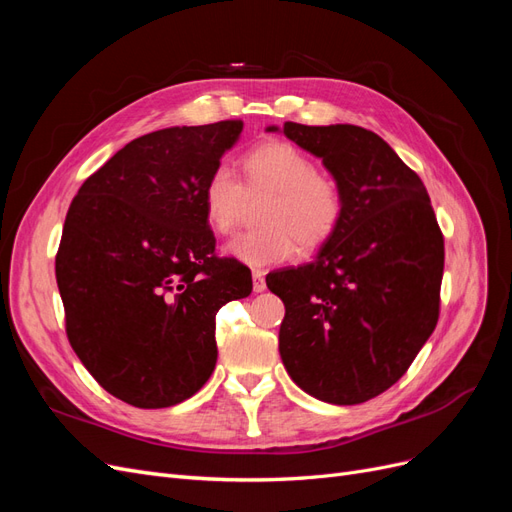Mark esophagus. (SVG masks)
<instances>
[{
  "label": "esophagus",
  "instance_id": "obj_1",
  "mask_svg": "<svg viewBox=\"0 0 512 512\" xmlns=\"http://www.w3.org/2000/svg\"><path fill=\"white\" fill-rule=\"evenodd\" d=\"M252 282H254V292H262L267 288V282H265V271L262 269H254L252 271Z\"/></svg>",
  "mask_w": 512,
  "mask_h": 512
}]
</instances>
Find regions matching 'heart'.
I'll use <instances>...</instances> for the list:
<instances>
[{
  "label": "heart",
  "instance_id": "b5f03b06",
  "mask_svg": "<svg viewBox=\"0 0 512 512\" xmlns=\"http://www.w3.org/2000/svg\"><path fill=\"white\" fill-rule=\"evenodd\" d=\"M239 181L228 168H213L203 185L207 226L228 235L237 228L247 198L267 196L256 230L226 245V254L250 267L280 265L301 250H316L331 239L344 215L339 181L316 168L303 149L288 141H265L241 158Z\"/></svg>",
  "mask_w": 512,
  "mask_h": 512
}]
</instances>
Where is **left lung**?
<instances>
[{
  "instance_id": "left-lung-1",
  "label": "left lung",
  "mask_w": 512,
  "mask_h": 512,
  "mask_svg": "<svg viewBox=\"0 0 512 512\" xmlns=\"http://www.w3.org/2000/svg\"><path fill=\"white\" fill-rule=\"evenodd\" d=\"M284 134L331 170L344 215L314 262L267 277L286 307L282 361L312 397L363 404L406 374L436 329L442 230L421 177L378 134L294 121Z\"/></svg>"
}]
</instances>
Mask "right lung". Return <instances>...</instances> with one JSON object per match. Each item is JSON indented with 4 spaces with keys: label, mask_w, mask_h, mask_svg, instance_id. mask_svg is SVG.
<instances>
[{
    "label": "right lung",
    "mask_w": 512,
    "mask_h": 512,
    "mask_svg": "<svg viewBox=\"0 0 512 512\" xmlns=\"http://www.w3.org/2000/svg\"><path fill=\"white\" fill-rule=\"evenodd\" d=\"M241 119L166 128L128 143L72 198L55 275L66 335L91 376L136 408L203 389L218 361L215 314L252 273L215 254L203 185Z\"/></svg>",
    "instance_id": "obj_1"
}]
</instances>
